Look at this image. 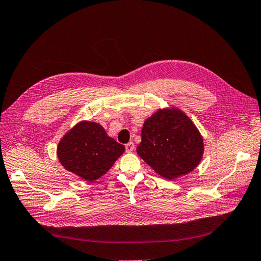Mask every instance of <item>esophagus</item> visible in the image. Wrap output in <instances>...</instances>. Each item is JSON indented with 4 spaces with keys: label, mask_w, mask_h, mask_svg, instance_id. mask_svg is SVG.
<instances>
[{
    "label": "esophagus",
    "mask_w": 261,
    "mask_h": 261,
    "mask_svg": "<svg viewBox=\"0 0 261 261\" xmlns=\"http://www.w3.org/2000/svg\"><path fill=\"white\" fill-rule=\"evenodd\" d=\"M125 150L128 152L133 151L134 150V143L133 142H129L128 144H125Z\"/></svg>",
    "instance_id": "1"
}]
</instances>
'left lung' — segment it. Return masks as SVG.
I'll return each instance as SVG.
<instances>
[{"label": "left lung", "instance_id": "obj_1", "mask_svg": "<svg viewBox=\"0 0 261 261\" xmlns=\"http://www.w3.org/2000/svg\"><path fill=\"white\" fill-rule=\"evenodd\" d=\"M137 152L159 175L173 179L199 165L203 139L182 112L159 110L144 122Z\"/></svg>", "mask_w": 261, "mask_h": 261}]
</instances>
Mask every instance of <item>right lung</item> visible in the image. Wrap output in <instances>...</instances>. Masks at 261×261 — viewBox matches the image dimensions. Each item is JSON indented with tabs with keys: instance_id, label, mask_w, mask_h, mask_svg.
<instances>
[{
	"instance_id": "obj_1",
	"label": "right lung",
	"mask_w": 261,
	"mask_h": 261,
	"mask_svg": "<svg viewBox=\"0 0 261 261\" xmlns=\"http://www.w3.org/2000/svg\"><path fill=\"white\" fill-rule=\"evenodd\" d=\"M123 151L122 144L110 138L101 124L90 121L77 123L57 149L58 158L67 171L89 181L104 175Z\"/></svg>"
}]
</instances>
